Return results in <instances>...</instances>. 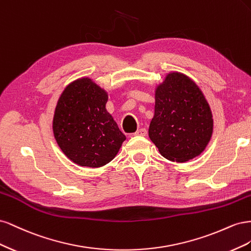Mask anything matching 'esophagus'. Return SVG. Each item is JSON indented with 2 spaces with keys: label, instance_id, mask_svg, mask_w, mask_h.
<instances>
[{
  "label": "esophagus",
  "instance_id": "esophagus-1",
  "mask_svg": "<svg viewBox=\"0 0 251 251\" xmlns=\"http://www.w3.org/2000/svg\"><path fill=\"white\" fill-rule=\"evenodd\" d=\"M134 135L135 136H142V137H144V136H147V130L146 128H140V130H138Z\"/></svg>",
  "mask_w": 251,
  "mask_h": 251
}]
</instances>
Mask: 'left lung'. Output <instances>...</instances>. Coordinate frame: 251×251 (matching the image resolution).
Listing matches in <instances>:
<instances>
[{
  "mask_svg": "<svg viewBox=\"0 0 251 251\" xmlns=\"http://www.w3.org/2000/svg\"><path fill=\"white\" fill-rule=\"evenodd\" d=\"M214 118L198 85L171 71L155 86V114L149 137L170 161L183 163L201 155L211 139Z\"/></svg>",
  "mask_w": 251,
  "mask_h": 251,
  "instance_id": "8db88e82",
  "label": "left lung"
}]
</instances>
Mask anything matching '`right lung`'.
<instances>
[{"mask_svg":"<svg viewBox=\"0 0 251 251\" xmlns=\"http://www.w3.org/2000/svg\"><path fill=\"white\" fill-rule=\"evenodd\" d=\"M109 93L90 77L71 81L60 94L52 130L63 153L86 168L112 161L126 139L105 109Z\"/></svg>","mask_w":251,"mask_h":251,"instance_id":"add662e5","label":"right lung"}]
</instances>
